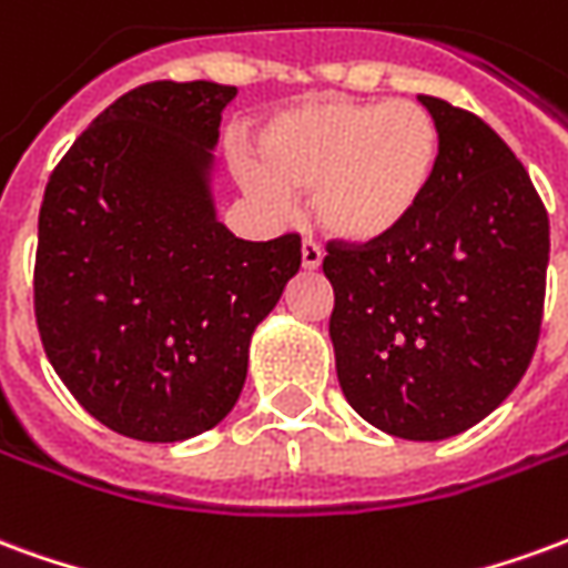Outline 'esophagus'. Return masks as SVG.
Listing matches in <instances>:
<instances>
[{"label": "esophagus", "mask_w": 568, "mask_h": 568, "mask_svg": "<svg viewBox=\"0 0 568 568\" xmlns=\"http://www.w3.org/2000/svg\"><path fill=\"white\" fill-rule=\"evenodd\" d=\"M301 267L304 271H320L322 267V248L313 243V240H304L301 243Z\"/></svg>", "instance_id": "esophagus-1"}]
</instances>
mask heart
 I'll return each instance as SVG.
<instances>
[{
  "mask_svg": "<svg viewBox=\"0 0 568 568\" xmlns=\"http://www.w3.org/2000/svg\"><path fill=\"white\" fill-rule=\"evenodd\" d=\"M258 161L236 158V179L264 210L285 215L313 191L325 234L371 246L414 222L440 166L438 121L419 103L320 97L273 112Z\"/></svg>",
  "mask_w": 568,
  "mask_h": 568,
  "instance_id": "heart-1",
  "label": "heart"
}]
</instances>
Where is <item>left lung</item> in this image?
Segmentation results:
<instances>
[{"label":"left lung","mask_w":568,"mask_h":568,"mask_svg":"<svg viewBox=\"0 0 568 568\" xmlns=\"http://www.w3.org/2000/svg\"><path fill=\"white\" fill-rule=\"evenodd\" d=\"M440 130L426 203L398 234L328 248L337 381L386 435L444 440L514 393L541 328L548 212L480 118L419 97Z\"/></svg>","instance_id":"obj_1"}]
</instances>
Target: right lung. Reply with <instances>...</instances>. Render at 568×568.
<instances>
[{
  "mask_svg": "<svg viewBox=\"0 0 568 568\" xmlns=\"http://www.w3.org/2000/svg\"><path fill=\"white\" fill-rule=\"evenodd\" d=\"M236 88L151 81L93 118L44 187L36 322L79 405L173 444L219 426L248 344L301 267V236L219 222L215 145Z\"/></svg>",
  "mask_w": 568,
  "mask_h": 568,
  "instance_id": "obj_1",
  "label": "right lung"
}]
</instances>
